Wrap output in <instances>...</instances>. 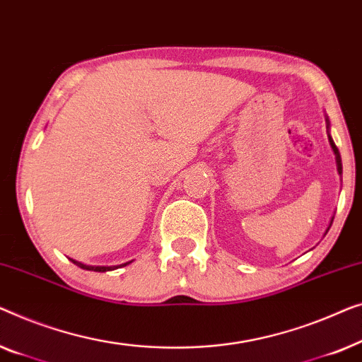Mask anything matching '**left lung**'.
I'll list each match as a JSON object with an SVG mask.
<instances>
[{
    "instance_id": "1",
    "label": "left lung",
    "mask_w": 362,
    "mask_h": 362,
    "mask_svg": "<svg viewBox=\"0 0 362 362\" xmlns=\"http://www.w3.org/2000/svg\"><path fill=\"white\" fill-rule=\"evenodd\" d=\"M327 129H328V139H329V144H332V149H333V152H334V157H336V167H338V174L341 175V174H343V165H341V156H339L338 147H336V144H334L333 139H332V136H329V121H328V118H327ZM332 223H333V218H332ZM332 223H329V226H332ZM329 226H328V230H329ZM328 230H327V233H328Z\"/></svg>"
}]
</instances>
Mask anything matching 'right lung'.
I'll return each instance as SVG.
<instances>
[{
  "instance_id": "right-lung-1",
  "label": "right lung",
  "mask_w": 362,
  "mask_h": 362,
  "mask_svg": "<svg viewBox=\"0 0 362 362\" xmlns=\"http://www.w3.org/2000/svg\"><path fill=\"white\" fill-rule=\"evenodd\" d=\"M70 261H72L74 264H77V266L80 267V269H85V271H93V272H106V271H115V266L113 267H108V266H86V264H81V262H78V261H75V259H70ZM131 262V261H129ZM129 262H126V264H121V266H128Z\"/></svg>"
}]
</instances>
